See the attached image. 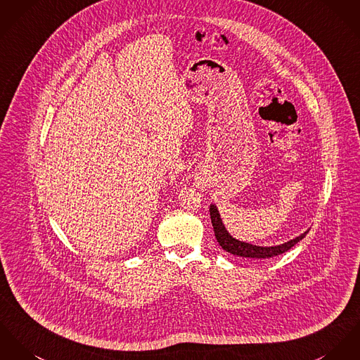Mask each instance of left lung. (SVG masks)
I'll return each mask as SVG.
<instances>
[{
  "mask_svg": "<svg viewBox=\"0 0 360 360\" xmlns=\"http://www.w3.org/2000/svg\"><path fill=\"white\" fill-rule=\"evenodd\" d=\"M210 215H211V221H212V227H214V233H215V238L219 243L221 248L224 249L226 252L236 255V256H241V257H250V259H267V257H274L278 256L286 250L295 247L300 240H303L307 234L296 237L295 240H290L282 245H277V247H256L252 244H247V243H241L236 238H233L227 230L224 229L223 223H221L219 212L217 210L215 205H211L210 208Z\"/></svg>",
  "mask_w": 360,
  "mask_h": 360,
  "instance_id": "left-lung-1",
  "label": "left lung"
}]
</instances>
